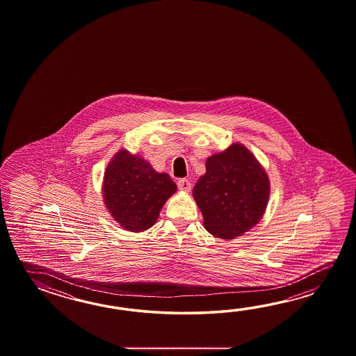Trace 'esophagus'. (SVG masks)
<instances>
[{
	"instance_id": "esophagus-1",
	"label": "esophagus",
	"mask_w": 356,
	"mask_h": 356,
	"mask_svg": "<svg viewBox=\"0 0 356 356\" xmlns=\"http://www.w3.org/2000/svg\"><path fill=\"white\" fill-rule=\"evenodd\" d=\"M178 188L181 189V191H184V192H189L191 191V181L188 179H186V178H181L178 181Z\"/></svg>"
}]
</instances>
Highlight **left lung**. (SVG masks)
I'll list each match as a JSON object with an SVG mask.
<instances>
[{"label": "left lung", "instance_id": "obj_1", "mask_svg": "<svg viewBox=\"0 0 356 356\" xmlns=\"http://www.w3.org/2000/svg\"><path fill=\"white\" fill-rule=\"evenodd\" d=\"M268 195L265 170L241 144L206 160V173L193 188L206 230L221 239H233L254 227L265 212Z\"/></svg>", "mask_w": 356, "mask_h": 356}]
</instances>
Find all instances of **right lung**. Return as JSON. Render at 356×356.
Here are the masks:
<instances>
[{"mask_svg": "<svg viewBox=\"0 0 356 356\" xmlns=\"http://www.w3.org/2000/svg\"><path fill=\"white\" fill-rule=\"evenodd\" d=\"M177 191L167 173H158L146 160L121 150L104 175L103 196L106 207L129 232H144L159 218L160 210Z\"/></svg>", "mask_w": 356, "mask_h": 356, "instance_id": "add662e5", "label": "right lung"}]
</instances>
